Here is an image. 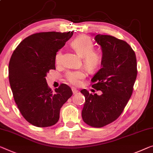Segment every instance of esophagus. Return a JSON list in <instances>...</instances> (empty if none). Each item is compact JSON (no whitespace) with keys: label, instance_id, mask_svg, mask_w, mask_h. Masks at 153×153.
<instances>
[{"label":"esophagus","instance_id":"1","mask_svg":"<svg viewBox=\"0 0 153 153\" xmlns=\"http://www.w3.org/2000/svg\"><path fill=\"white\" fill-rule=\"evenodd\" d=\"M72 91H73V93H74V94H76V93L78 92V90L76 89V88H73Z\"/></svg>","mask_w":153,"mask_h":153}]
</instances>
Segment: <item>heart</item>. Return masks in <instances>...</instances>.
Instances as JSON below:
<instances>
[{"instance_id":"1","label":"heart","mask_w":153,"mask_h":153,"mask_svg":"<svg viewBox=\"0 0 153 153\" xmlns=\"http://www.w3.org/2000/svg\"><path fill=\"white\" fill-rule=\"evenodd\" d=\"M71 46L79 56L82 57L83 62L89 70H95L101 65L103 53L99 49H93V43L88 36L82 35L77 36L72 41ZM62 53L60 50L56 55V62L60 65L62 62ZM86 77V72L84 70L69 71L66 73L65 78L73 85H78L82 79Z\"/></svg>"}]
</instances>
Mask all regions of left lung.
<instances>
[{
    "mask_svg": "<svg viewBox=\"0 0 153 153\" xmlns=\"http://www.w3.org/2000/svg\"><path fill=\"white\" fill-rule=\"evenodd\" d=\"M102 47V67L91 79L92 87L102 94L92 95L86 89L82 111V120L88 126L101 128L120 117L131 98L137 69L135 51L126 42L108 35L95 37Z\"/></svg>",
    "mask_w": 153,
    "mask_h": 153,
    "instance_id": "8db88e82",
    "label": "left lung"
}]
</instances>
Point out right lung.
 <instances>
[{"instance_id":"add662e5","label":"right lung","mask_w":153,"mask_h":153,"mask_svg":"<svg viewBox=\"0 0 153 153\" xmlns=\"http://www.w3.org/2000/svg\"><path fill=\"white\" fill-rule=\"evenodd\" d=\"M74 31L40 32L22 41L9 63V80L15 102L27 122L37 127L56 124L61 107L73 94L65 84L53 92L45 77L56 69V55Z\"/></svg>"}]
</instances>
